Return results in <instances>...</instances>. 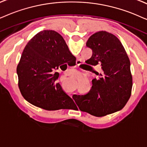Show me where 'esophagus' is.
<instances>
[{"instance_id":"esophagus-1","label":"esophagus","mask_w":147,"mask_h":147,"mask_svg":"<svg viewBox=\"0 0 147 147\" xmlns=\"http://www.w3.org/2000/svg\"><path fill=\"white\" fill-rule=\"evenodd\" d=\"M81 61H79V60H77V66H79V65H80L81 64Z\"/></svg>"}]
</instances>
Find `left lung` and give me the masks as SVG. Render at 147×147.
<instances>
[{
  "label": "left lung",
  "mask_w": 147,
  "mask_h": 147,
  "mask_svg": "<svg viewBox=\"0 0 147 147\" xmlns=\"http://www.w3.org/2000/svg\"><path fill=\"white\" fill-rule=\"evenodd\" d=\"M86 46L93 54L87 60L92 66L100 64L102 73L92 81V87L85 95H73L81 111L103 117L121 110L130 98L132 76L130 62L123 46L117 36L106 31L92 34Z\"/></svg>",
  "instance_id": "1"
}]
</instances>
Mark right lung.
Instances as JSON below:
<instances>
[{
	"mask_svg": "<svg viewBox=\"0 0 147 147\" xmlns=\"http://www.w3.org/2000/svg\"><path fill=\"white\" fill-rule=\"evenodd\" d=\"M75 59L59 33L50 30L37 33L24 48L17 66L22 95L45 110L73 109L74 101L56 83L59 73L55 70Z\"/></svg>",
	"mask_w": 147,
	"mask_h": 147,
	"instance_id": "right-lung-1",
	"label": "right lung"
}]
</instances>
